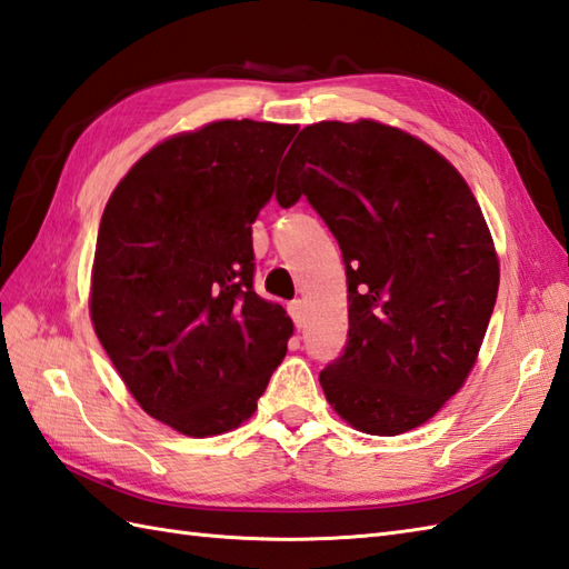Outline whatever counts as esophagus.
I'll use <instances>...</instances> for the list:
<instances>
[{
	"label": "esophagus",
	"mask_w": 569,
	"mask_h": 569,
	"mask_svg": "<svg viewBox=\"0 0 569 569\" xmlns=\"http://www.w3.org/2000/svg\"><path fill=\"white\" fill-rule=\"evenodd\" d=\"M289 315H292V319H295V323H297V329H301V323H305V319H307V307H305V301H301V299H295L292 305H289Z\"/></svg>",
	"instance_id": "34e87169"
}]
</instances>
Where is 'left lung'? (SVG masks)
<instances>
[{"mask_svg": "<svg viewBox=\"0 0 569 569\" xmlns=\"http://www.w3.org/2000/svg\"><path fill=\"white\" fill-rule=\"evenodd\" d=\"M301 196L349 284V343L321 370L323 396L358 432H410L467 382L489 329L501 270L477 196L437 149L376 120L299 132L277 201Z\"/></svg>", "mask_w": 569, "mask_h": 569, "instance_id": "1", "label": "left lung"}]
</instances>
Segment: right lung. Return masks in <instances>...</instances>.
I'll return each mask as SVG.
<instances>
[{
  "label": "right lung",
  "instance_id": "add662e5",
  "mask_svg": "<svg viewBox=\"0 0 569 569\" xmlns=\"http://www.w3.org/2000/svg\"><path fill=\"white\" fill-rule=\"evenodd\" d=\"M297 124L218 120L149 149L114 187L90 319L147 415L187 437L236 430L295 323L252 289V223Z\"/></svg>",
  "mask_w": 569,
  "mask_h": 569
}]
</instances>
